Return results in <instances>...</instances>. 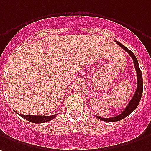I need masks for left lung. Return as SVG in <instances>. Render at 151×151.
I'll list each match as a JSON object with an SVG mask.
<instances>
[{
    "instance_id": "obj_1",
    "label": "left lung",
    "mask_w": 151,
    "mask_h": 151,
    "mask_svg": "<svg viewBox=\"0 0 151 151\" xmlns=\"http://www.w3.org/2000/svg\"><path fill=\"white\" fill-rule=\"evenodd\" d=\"M119 46H121L123 48V50H126L127 53L131 55V57L132 58L133 60V63H134L135 69H136V73H137V90H136V92H135L133 97L132 98V100L130 101V102L128 103V105H127V107L125 108V109L123 110V112L120 114L119 115L115 116V117H112V118H101L100 116H96L97 119H99L103 120V121H106V122H117V121H119V120H122L124 118H126L127 116H128L130 114L134 111L135 109H137V107L139 105L140 103V101H141V98H142V91H143V80H142V71L140 69V67H139V64H138V61L137 60V58L135 56V55L133 54L132 51H131L128 48H127L126 46H124L123 44H121L120 42H119L118 41L115 42Z\"/></svg>"
}]
</instances>
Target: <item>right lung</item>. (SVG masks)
Wrapping results in <instances>:
<instances>
[{"instance_id":"right-lung-1","label":"right lung","mask_w":151,"mask_h":151,"mask_svg":"<svg viewBox=\"0 0 151 151\" xmlns=\"http://www.w3.org/2000/svg\"><path fill=\"white\" fill-rule=\"evenodd\" d=\"M57 114H54V115L50 116H42V115H24V114H19L22 118H24L25 119H27L31 123H42L48 122L50 120L54 119Z\"/></svg>"}]
</instances>
